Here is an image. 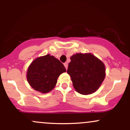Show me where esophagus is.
Returning <instances> with one entry per match:
<instances>
[{
    "instance_id": "1",
    "label": "esophagus",
    "mask_w": 130,
    "mask_h": 130,
    "mask_svg": "<svg viewBox=\"0 0 130 130\" xmlns=\"http://www.w3.org/2000/svg\"><path fill=\"white\" fill-rule=\"evenodd\" d=\"M63 65H64V66H65V68H66V69H67V68H68V63L65 62V63H64Z\"/></svg>"
}]
</instances>
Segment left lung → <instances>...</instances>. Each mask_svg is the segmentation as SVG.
I'll return each mask as SVG.
<instances>
[{"mask_svg":"<svg viewBox=\"0 0 130 130\" xmlns=\"http://www.w3.org/2000/svg\"><path fill=\"white\" fill-rule=\"evenodd\" d=\"M70 59L67 73L76 92L88 95L97 90L105 77L104 63L89 53L76 54Z\"/></svg>","mask_w":130,"mask_h":130,"instance_id":"obj_1","label":"left lung"}]
</instances>
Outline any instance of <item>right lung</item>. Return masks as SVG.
<instances>
[{
  "label": "right lung",
  "mask_w": 130,
  "mask_h": 130,
  "mask_svg": "<svg viewBox=\"0 0 130 130\" xmlns=\"http://www.w3.org/2000/svg\"><path fill=\"white\" fill-rule=\"evenodd\" d=\"M65 71L60 60L47 54L33 61L28 68L27 79L33 89L45 93L53 90L59 75Z\"/></svg>",
  "instance_id": "1"
}]
</instances>
